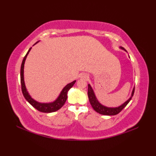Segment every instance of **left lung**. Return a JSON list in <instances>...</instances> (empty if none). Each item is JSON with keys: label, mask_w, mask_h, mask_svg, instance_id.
<instances>
[{"label": "left lung", "mask_w": 156, "mask_h": 156, "mask_svg": "<svg viewBox=\"0 0 156 156\" xmlns=\"http://www.w3.org/2000/svg\"><path fill=\"white\" fill-rule=\"evenodd\" d=\"M134 91H135V87L133 88V91H132V94H131V96L129 98V99L128 100H126L125 103L122 104V105H120V107H115V108L107 107L105 106H103V105L100 104V102L98 101V100L96 98V96H95L94 92L93 91V89H92L91 87L90 86V84H88V97H89V102H90V104L91 105L92 107H93V109L96 111V112L99 113L100 114L106 115H114L118 114V113H119L121 111H122L124 108L127 105L129 101L131 100L132 96H133Z\"/></svg>", "instance_id": "left-lung-1"}]
</instances>
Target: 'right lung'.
<instances>
[{"label": "right lung", "instance_id": "1", "mask_svg": "<svg viewBox=\"0 0 156 156\" xmlns=\"http://www.w3.org/2000/svg\"><path fill=\"white\" fill-rule=\"evenodd\" d=\"M38 42H37V43H38ZM31 49V47L29 49L27 54L25 55L24 58H23L22 64H21V67H20V83H21V89H22L23 96H24L25 98L29 102H30V104L32 105L35 109L39 111V112H43V113H51V112H56V111L60 109L65 103L66 100H67V92L72 87L73 84H75L76 80L73 81L72 83L67 84V85L63 88L61 93H60V94L59 95L58 98L54 102H50V103H41V102H37L36 100H34L33 98H31V96L29 95L28 92L27 91V89H26L25 85V82H24V76H23V73H24L25 61L26 60V58H27V55L29 54V52L30 51Z\"/></svg>", "mask_w": 156, "mask_h": 156}]
</instances>
